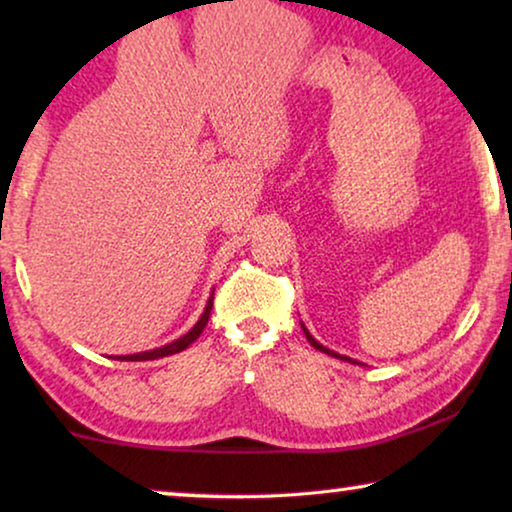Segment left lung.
Returning <instances> with one entry per match:
<instances>
[{"instance_id":"left-lung-1","label":"left lung","mask_w":512,"mask_h":512,"mask_svg":"<svg viewBox=\"0 0 512 512\" xmlns=\"http://www.w3.org/2000/svg\"><path fill=\"white\" fill-rule=\"evenodd\" d=\"M303 331H305V328H303ZM305 335H307V342H310V345H312L314 349H319V352H324V354H331V356H338V359H342V361H352V359H347V356H340V354H335V352H331V349H326L324 345H319V342H317V340H314V338H312V335H310V333H307V331H305ZM352 363H356V361H352Z\"/></svg>"}]
</instances>
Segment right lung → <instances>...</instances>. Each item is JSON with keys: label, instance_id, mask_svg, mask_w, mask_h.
I'll list each match as a JSON object with an SVG mask.
<instances>
[{"label": "right lung", "instance_id": "right-lung-1", "mask_svg": "<svg viewBox=\"0 0 512 512\" xmlns=\"http://www.w3.org/2000/svg\"><path fill=\"white\" fill-rule=\"evenodd\" d=\"M212 305H214V296L207 300V307H205V312H202V317L198 319V324H195L186 335H181L179 340H174V342H170V345H165V347L151 349V352H139V354H130V356H118V359H121V361H149V359H163V356L184 352V349H186L188 345H191V342H195V340L200 338L202 328L207 326L209 314H212Z\"/></svg>", "mask_w": 512, "mask_h": 512}]
</instances>
